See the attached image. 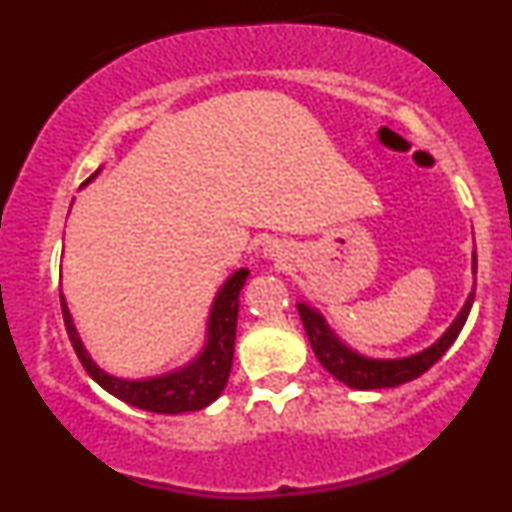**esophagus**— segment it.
<instances>
[{"label": "esophagus", "instance_id": "34e87169", "mask_svg": "<svg viewBox=\"0 0 512 512\" xmlns=\"http://www.w3.org/2000/svg\"><path fill=\"white\" fill-rule=\"evenodd\" d=\"M269 255L279 257V245H269Z\"/></svg>", "mask_w": 512, "mask_h": 512}]
</instances>
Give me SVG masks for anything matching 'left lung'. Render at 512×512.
Instances as JSON below:
<instances>
[{
  "instance_id": "left-lung-1",
  "label": "left lung",
  "mask_w": 512,
  "mask_h": 512,
  "mask_svg": "<svg viewBox=\"0 0 512 512\" xmlns=\"http://www.w3.org/2000/svg\"><path fill=\"white\" fill-rule=\"evenodd\" d=\"M472 274H477V252L472 255ZM472 303L474 291L469 293L462 310L457 313L455 320H452L448 330L443 332V337L436 339L428 349L419 351V354H411L404 358H370L358 354L356 349H351L349 344H344L342 339L332 332V327L327 325L325 317H322L320 310H315L313 305L298 303V315H301L305 334H308V342L313 346L317 361L322 363V368H325L327 373H332L339 383H344L346 387H354V390H383V387L404 385L409 383V380L424 375L426 370L450 349L452 342L457 339V334L462 332L469 310H472Z\"/></svg>"
}]
</instances>
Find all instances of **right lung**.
Instances as JSON below:
<instances>
[{
	"mask_svg": "<svg viewBox=\"0 0 512 512\" xmlns=\"http://www.w3.org/2000/svg\"><path fill=\"white\" fill-rule=\"evenodd\" d=\"M101 168L86 182H91ZM84 182V185H86ZM250 269H236L219 291H216L214 303H211L207 320V342L202 351L185 366L170 370V373L156 375V378L127 380L117 375L105 373V370L93 361L76 332L72 313H69L67 301L60 293L64 327H67L69 342H72L76 356L86 373L103 387L105 392L122 399L129 407H137L154 414H185V411H199L209 407L214 399H219L223 387L228 383L233 366V346H236V325H238V305L240 289L245 286Z\"/></svg>",
	"mask_w": 512,
	"mask_h": 512,
	"instance_id": "right-lung-1",
	"label": "right lung"
}]
</instances>
